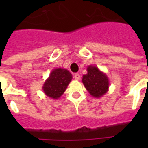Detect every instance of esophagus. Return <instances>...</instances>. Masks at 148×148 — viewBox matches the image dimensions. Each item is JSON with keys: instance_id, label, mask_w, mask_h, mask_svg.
I'll return each mask as SVG.
<instances>
[{"instance_id": "obj_1", "label": "esophagus", "mask_w": 148, "mask_h": 148, "mask_svg": "<svg viewBox=\"0 0 148 148\" xmlns=\"http://www.w3.org/2000/svg\"><path fill=\"white\" fill-rule=\"evenodd\" d=\"M74 78L75 80H79V79H80V74L76 73V74L74 75Z\"/></svg>"}]
</instances>
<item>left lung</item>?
<instances>
[{
    "label": "left lung",
    "instance_id": "obj_1",
    "mask_svg": "<svg viewBox=\"0 0 148 148\" xmlns=\"http://www.w3.org/2000/svg\"><path fill=\"white\" fill-rule=\"evenodd\" d=\"M82 81L87 91L93 97L100 98L109 90V77L96 66L91 65L87 67V74L82 76Z\"/></svg>",
    "mask_w": 148,
    "mask_h": 148
}]
</instances>
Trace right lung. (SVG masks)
<instances>
[{"mask_svg": "<svg viewBox=\"0 0 148 148\" xmlns=\"http://www.w3.org/2000/svg\"><path fill=\"white\" fill-rule=\"evenodd\" d=\"M72 80V74L63 68H55L42 86L43 93L52 99H58L63 94Z\"/></svg>", "mask_w": 148, "mask_h": 148, "instance_id": "add662e5", "label": "right lung"}]
</instances>
